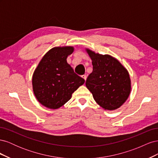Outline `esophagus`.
Wrapping results in <instances>:
<instances>
[{
	"mask_svg": "<svg viewBox=\"0 0 158 158\" xmlns=\"http://www.w3.org/2000/svg\"><path fill=\"white\" fill-rule=\"evenodd\" d=\"M82 78L85 81V80H86V78H87V77H86V76H85V75H82Z\"/></svg>",
	"mask_w": 158,
	"mask_h": 158,
	"instance_id": "obj_1",
	"label": "esophagus"
}]
</instances>
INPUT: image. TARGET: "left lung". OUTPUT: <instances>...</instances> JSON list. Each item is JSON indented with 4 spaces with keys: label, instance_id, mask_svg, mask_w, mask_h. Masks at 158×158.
<instances>
[{
    "label": "left lung",
    "instance_id": "8db88e82",
    "mask_svg": "<svg viewBox=\"0 0 158 158\" xmlns=\"http://www.w3.org/2000/svg\"><path fill=\"white\" fill-rule=\"evenodd\" d=\"M92 60L93 71L85 82L96 103L106 110L117 109L128 99L131 90L128 72L117 59L85 49Z\"/></svg>",
    "mask_w": 158,
    "mask_h": 158
}]
</instances>
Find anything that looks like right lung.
Returning <instances> with one entry per match:
<instances>
[{
	"label": "right lung",
	"mask_w": 158,
	"mask_h": 158,
	"mask_svg": "<svg viewBox=\"0 0 158 158\" xmlns=\"http://www.w3.org/2000/svg\"><path fill=\"white\" fill-rule=\"evenodd\" d=\"M73 51L74 47L70 46L53 47L44 56L33 73V93L38 102L47 108L63 106L85 82L66 61Z\"/></svg>",
	"instance_id": "right-lung-1"
}]
</instances>
